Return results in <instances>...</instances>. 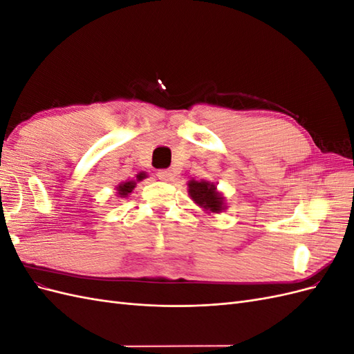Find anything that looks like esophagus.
<instances>
[{"label":"esophagus","mask_w":354,"mask_h":354,"mask_svg":"<svg viewBox=\"0 0 354 354\" xmlns=\"http://www.w3.org/2000/svg\"><path fill=\"white\" fill-rule=\"evenodd\" d=\"M156 176L159 180H162V181H173V178H174V174L171 169H159Z\"/></svg>","instance_id":"esophagus-1"}]
</instances>
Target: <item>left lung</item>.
<instances>
[{
    "mask_svg": "<svg viewBox=\"0 0 354 354\" xmlns=\"http://www.w3.org/2000/svg\"><path fill=\"white\" fill-rule=\"evenodd\" d=\"M187 192L190 199L208 212L218 214L226 208L223 195L217 192V186L211 181L190 180L187 183Z\"/></svg>",
    "mask_w": 354,
    "mask_h": 354,
    "instance_id": "1",
    "label": "left lung"
}]
</instances>
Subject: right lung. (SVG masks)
<instances>
[{
  "instance_id": "1",
  "label": "right lung",
  "mask_w": 354,
  "mask_h": 354,
  "mask_svg": "<svg viewBox=\"0 0 354 354\" xmlns=\"http://www.w3.org/2000/svg\"><path fill=\"white\" fill-rule=\"evenodd\" d=\"M147 177V174L146 173H138L137 174V180H130V181H122V183L116 187V190H118V195H120V198H127L128 195L131 194L133 192V189L136 187V181H142V180H145Z\"/></svg>"
}]
</instances>
